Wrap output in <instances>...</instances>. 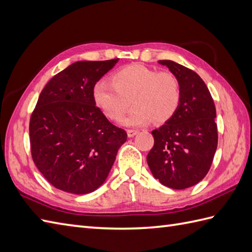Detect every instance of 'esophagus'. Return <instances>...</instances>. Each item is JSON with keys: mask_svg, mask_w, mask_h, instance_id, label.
Here are the masks:
<instances>
[{"mask_svg": "<svg viewBox=\"0 0 252 252\" xmlns=\"http://www.w3.org/2000/svg\"><path fill=\"white\" fill-rule=\"evenodd\" d=\"M126 132H127L128 137H133L134 135H136V134L138 133V130H137V128H128Z\"/></svg>", "mask_w": 252, "mask_h": 252, "instance_id": "1", "label": "esophagus"}]
</instances>
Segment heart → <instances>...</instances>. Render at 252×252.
I'll list each match as a JSON object with an SVG mask.
<instances>
[{"mask_svg":"<svg viewBox=\"0 0 252 252\" xmlns=\"http://www.w3.org/2000/svg\"><path fill=\"white\" fill-rule=\"evenodd\" d=\"M178 78L169 72H160L140 64H130L115 72L110 83L94 86L93 98L107 118L118 120L130 107L133 109L121 122L126 126H142L154 119L158 125L171 120L181 103Z\"/></svg>","mask_w":252,"mask_h":252,"instance_id":"obj_1","label":"heart"}]
</instances>
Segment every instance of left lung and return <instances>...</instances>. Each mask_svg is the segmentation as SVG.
I'll return each instance as SVG.
<instances>
[{
    "instance_id": "left-lung-1",
    "label": "left lung",
    "mask_w": 252,
    "mask_h": 252,
    "mask_svg": "<svg viewBox=\"0 0 252 252\" xmlns=\"http://www.w3.org/2000/svg\"><path fill=\"white\" fill-rule=\"evenodd\" d=\"M178 78L181 103L173 118L151 132L154 147L147 163L155 178L172 189H186L206 176L218 145L216 107L203 79L171 61H159Z\"/></svg>"
}]
</instances>
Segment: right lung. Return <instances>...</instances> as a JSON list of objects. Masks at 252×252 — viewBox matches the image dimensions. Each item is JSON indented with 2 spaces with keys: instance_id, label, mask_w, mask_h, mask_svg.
Returning a JSON list of instances; mask_svg holds the SVG:
<instances>
[{
  "instance_id": "1",
  "label": "right lung",
  "mask_w": 252,
  "mask_h": 252,
  "mask_svg": "<svg viewBox=\"0 0 252 252\" xmlns=\"http://www.w3.org/2000/svg\"><path fill=\"white\" fill-rule=\"evenodd\" d=\"M119 59L78 61L52 77L31 115L34 164L55 188L87 194L106 180L127 134L93 98L96 81Z\"/></svg>"
}]
</instances>
